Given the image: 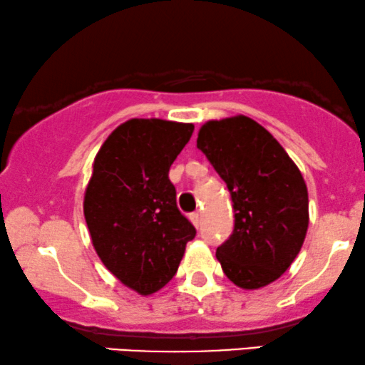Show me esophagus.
I'll return each instance as SVG.
<instances>
[{"instance_id": "esophagus-1", "label": "esophagus", "mask_w": 365, "mask_h": 365, "mask_svg": "<svg viewBox=\"0 0 365 365\" xmlns=\"http://www.w3.org/2000/svg\"><path fill=\"white\" fill-rule=\"evenodd\" d=\"M190 221H192V225H194L195 227H199L200 226V222H202V216H200V212H192L190 216Z\"/></svg>"}]
</instances>
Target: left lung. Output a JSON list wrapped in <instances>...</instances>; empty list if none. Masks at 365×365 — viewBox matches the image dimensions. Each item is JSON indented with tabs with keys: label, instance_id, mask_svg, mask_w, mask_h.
Returning <instances> with one entry per match:
<instances>
[{
	"label": "left lung",
	"instance_id": "obj_1",
	"mask_svg": "<svg viewBox=\"0 0 365 365\" xmlns=\"http://www.w3.org/2000/svg\"><path fill=\"white\" fill-rule=\"evenodd\" d=\"M197 148L226 182L235 209V230L216 258L238 287H265L291 267L304 243V178L279 140L247 115L205 122Z\"/></svg>",
	"mask_w": 365,
	"mask_h": 365
}]
</instances>
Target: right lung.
<instances>
[{
    "mask_svg": "<svg viewBox=\"0 0 365 365\" xmlns=\"http://www.w3.org/2000/svg\"><path fill=\"white\" fill-rule=\"evenodd\" d=\"M192 133L194 124L130 118L95 156L83 202L91 243L103 265L140 296L173 279L195 236L168 178Z\"/></svg>",
    "mask_w": 365,
    "mask_h": 365,
    "instance_id": "add662e5",
    "label": "right lung"
}]
</instances>
